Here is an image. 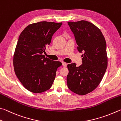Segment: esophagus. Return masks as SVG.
<instances>
[{
	"label": "esophagus",
	"instance_id": "obj_1",
	"mask_svg": "<svg viewBox=\"0 0 121 121\" xmlns=\"http://www.w3.org/2000/svg\"><path fill=\"white\" fill-rule=\"evenodd\" d=\"M62 65L64 67H66L67 66V64L65 62H62Z\"/></svg>",
	"mask_w": 121,
	"mask_h": 121
}]
</instances>
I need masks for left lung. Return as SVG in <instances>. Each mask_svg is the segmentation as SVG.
Masks as SVG:
<instances>
[{"label":"left lung","mask_w":121,"mask_h":121,"mask_svg":"<svg viewBox=\"0 0 121 121\" xmlns=\"http://www.w3.org/2000/svg\"><path fill=\"white\" fill-rule=\"evenodd\" d=\"M74 35L82 64L67 65L69 89L80 95L94 90L100 83L107 67L106 42L100 29L86 21L67 22Z\"/></svg>","instance_id":"1"}]
</instances>
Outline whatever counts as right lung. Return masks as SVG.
Wrapping results in <instances>:
<instances>
[{
  "mask_svg": "<svg viewBox=\"0 0 121 121\" xmlns=\"http://www.w3.org/2000/svg\"><path fill=\"white\" fill-rule=\"evenodd\" d=\"M62 23L42 21L30 24L18 39L13 57L14 71L23 86L30 91L41 93L51 88L62 63L42 54Z\"/></svg>",
  "mask_w": 121,
  "mask_h": 121,
  "instance_id": "1",
  "label": "right lung"
}]
</instances>
